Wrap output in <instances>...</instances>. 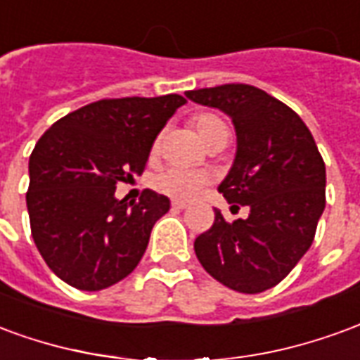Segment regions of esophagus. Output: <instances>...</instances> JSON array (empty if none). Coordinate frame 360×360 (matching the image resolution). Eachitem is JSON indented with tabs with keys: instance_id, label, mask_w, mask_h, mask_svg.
I'll list each match as a JSON object with an SVG mask.
<instances>
[{
	"instance_id": "obj_1",
	"label": "esophagus",
	"mask_w": 360,
	"mask_h": 360,
	"mask_svg": "<svg viewBox=\"0 0 360 360\" xmlns=\"http://www.w3.org/2000/svg\"><path fill=\"white\" fill-rule=\"evenodd\" d=\"M172 206H173V208H177V210H185V208H187L188 204H187V202H183V200H173Z\"/></svg>"
}]
</instances>
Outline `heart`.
Segmentation results:
<instances>
[{"label": "heart", "instance_id": "heart-1", "mask_svg": "<svg viewBox=\"0 0 360 360\" xmlns=\"http://www.w3.org/2000/svg\"><path fill=\"white\" fill-rule=\"evenodd\" d=\"M193 125L200 134L204 142H208L214 136L221 133H227L226 123L212 113H200L193 119ZM158 148V142L154 144V150ZM204 175L193 169H185V167H167L154 179V185L160 193L172 196V198H179V200H188L202 188Z\"/></svg>", "mask_w": 360, "mask_h": 360}]
</instances>
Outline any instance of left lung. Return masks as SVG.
I'll return each mask as SVG.
<instances>
[{
  "label": "left lung",
  "mask_w": 360,
  "mask_h": 360,
  "mask_svg": "<svg viewBox=\"0 0 360 360\" xmlns=\"http://www.w3.org/2000/svg\"><path fill=\"white\" fill-rule=\"evenodd\" d=\"M188 100L233 121L237 154L218 191L249 206L227 224L221 212L195 241L212 278L239 293L278 285L310 249L326 206V165L309 127L289 105L250 84L188 90ZM239 208V206H237Z\"/></svg>",
  "instance_id": "8db88e82"
}]
</instances>
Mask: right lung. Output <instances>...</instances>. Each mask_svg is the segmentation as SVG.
I'll list each match as a JSON object with an SVG mask.
<instances>
[{"mask_svg":"<svg viewBox=\"0 0 360 360\" xmlns=\"http://www.w3.org/2000/svg\"><path fill=\"white\" fill-rule=\"evenodd\" d=\"M185 102L179 94L98 100L36 142L28 162L30 231L59 279L100 291L141 262L169 198L146 188L139 202L117 200L115 185L144 172L158 133Z\"/></svg>","mask_w":360,"mask_h":360,"instance_id":"add662e5","label":"right lung"}]
</instances>
